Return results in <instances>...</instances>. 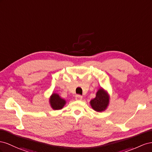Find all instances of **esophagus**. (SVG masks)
I'll list each match as a JSON object with an SVG mask.
<instances>
[{
    "mask_svg": "<svg viewBox=\"0 0 152 152\" xmlns=\"http://www.w3.org/2000/svg\"><path fill=\"white\" fill-rule=\"evenodd\" d=\"M82 99H83V97H82L80 95H76L75 97V99L77 101H81Z\"/></svg>",
    "mask_w": 152,
    "mask_h": 152,
    "instance_id": "esophagus-1",
    "label": "esophagus"
}]
</instances>
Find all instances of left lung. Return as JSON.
<instances>
[{
  "label": "left lung",
  "mask_w": 152,
  "mask_h": 152,
  "mask_svg": "<svg viewBox=\"0 0 152 152\" xmlns=\"http://www.w3.org/2000/svg\"><path fill=\"white\" fill-rule=\"evenodd\" d=\"M109 102V95L104 90L101 88L97 91L96 97L90 101V105L95 111L102 112L106 110Z\"/></svg>",
  "instance_id": "left-lung-1"
}]
</instances>
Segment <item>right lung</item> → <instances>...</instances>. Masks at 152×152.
<instances>
[{
	"label": "right lung",
	"mask_w": 152,
	"mask_h": 152,
	"mask_svg": "<svg viewBox=\"0 0 152 152\" xmlns=\"http://www.w3.org/2000/svg\"><path fill=\"white\" fill-rule=\"evenodd\" d=\"M50 104L51 107L55 110H61L66 104V101L61 98L57 94H53L50 98Z\"/></svg>",
	"instance_id": "right-lung-1"
}]
</instances>
